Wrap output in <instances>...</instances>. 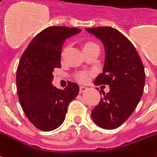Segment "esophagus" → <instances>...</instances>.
Returning <instances> with one entry per match:
<instances>
[{
    "label": "esophagus",
    "mask_w": 157,
    "mask_h": 157,
    "mask_svg": "<svg viewBox=\"0 0 157 157\" xmlns=\"http://www.w3.org/2000/svg\"><path fill=\"white\" fill-rule=\"evenodd\" d=\"M87 88L85 87V86H80V94H82V93H84V92H86Z\"/></svg>",
    "instance_id": "1"
}]
</instances>
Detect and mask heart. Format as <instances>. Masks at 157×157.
Masks as SVG:
<instances>
[{"mask_svg":"<svg viewBox=\"0 0 157 157\" xmlns=\"http://www.w3.org/2000/svg\"><path fill=\"white\" fill-rule=\"evenodd\" d=\"M88 45H94V44H86V46H88ZM68 48H64V50H63V55H64V53L66 52L67 51ZM90 76H91V73L89 72H82V73H80L78 75H77V79H78L79 82H86L88 80H89Z\"/></svg>","mask_w":157,"mask_h":157,"instance_id":"b5f03b06","label":"heart"}]
</instances>
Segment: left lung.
<instances>
[{
    "label": "left lung",
    "instance_id": "left-lung-1",
    "mask_svg": "<svg viewBox=\"0 0 157 157\" xmlns=\"http://www.w3.org/2000/svg\"><path fill=\"white\" fill-rule=\"evenodd\" d=\"M101 40L105 48L103 73L94 80L95 85H109V92L101 97L91 117L102 128L114 129L132 115L142 97L145 74L135 48L124 35L111 27L86 28Z\"/></svg>",
    "mask_w": 157,
    "mask_h": 157
}]
</instances>
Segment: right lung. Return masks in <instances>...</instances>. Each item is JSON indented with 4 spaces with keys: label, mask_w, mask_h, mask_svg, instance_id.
I'll use <instances>...</instances> for the list:
<instances>
[{
    "label": "right lung",
    "mask_w": 157,
    "mask_h": 157,
    "mask_svg": "<svg viewBox=\"0 0 157 157\" xmlns=\"http://www.w3.org/2000/svg\"><path fill=\"white\" fill-rule=\"evenodd\" d=\"M82 29L64 26L48 27L35 37L23 53L17 70L18 99L26 117L44 132L60 127L67 107L79 94L76 83L60 90L52 86L55 68H61L64 40Z\"/></svg>",
    "instance_id": "1"
}]
</instances>
